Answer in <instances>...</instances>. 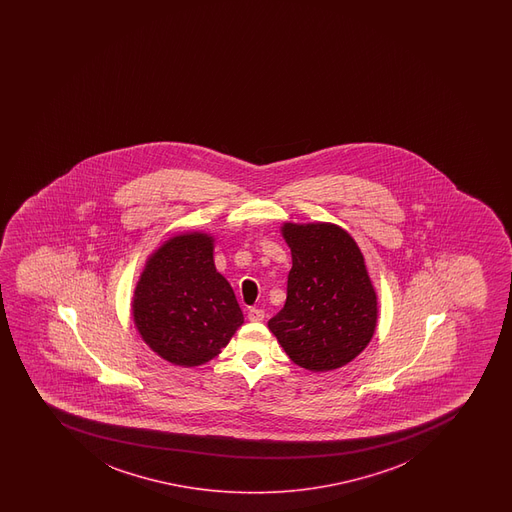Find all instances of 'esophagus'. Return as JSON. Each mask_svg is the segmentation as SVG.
<instances>
[{
  "instance_id": "esophagus-1",
  "label": "esophagus",
  "mask_w": 512,
  "mask_h": 512,
  "mask_svg": "<svg viewBox=\"0 0 512 512\" xmlns=\"http://www.w3.org/2000/svg\"><path fill=\"white\" fill-rule=\"evenodd\" d=\"M247 319H249V321H253V323L263 321V319H265V311H261V309H256V307H251V309L247 311Z\"/></svg>"
}]
</instances>
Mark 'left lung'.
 Segmentation results:
<instances>
[{
	"mask_svg": "<svg viewBox=\"0 0 512 512\" xmlns=\"http://www.w3.org/2000/svg\"><path fill=\"white\" fill-rule=\"evenodd\" d=\"M283 237L292 251L287 300L268 326L295 364L333 371L355 359L376 328L364 256L336 225L287 224Z\"/></svg>",
	"mask_w": 512,
	"mask_h": 512,
	"instance_id": "8db88e82",
	"label": "left lung"
}]
</instances>
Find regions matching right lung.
I'll return each instance as SVG.
<instances>
[{
  "label": "right lung",
  "mask_w": 512,
  "mask_h": 512,
  "mask_svg": "<svg viewBox=\"0 0 512 512\" xmlns=\"http://www.w3.org/2000/svg\"><path fill=\"white\" fill-rule=\"evenodd\" d=\"M133 309L148 347L186 367L217 357L244 323L234 290L213 263L212 239L198 232L177 235L148 259Z\"/></svg>",
  "instance_id": "right-lung-1"
}]
</instances>
